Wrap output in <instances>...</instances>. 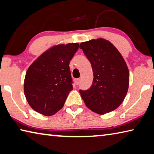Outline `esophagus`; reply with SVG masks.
I'll return each mask as SVG.
<instances>
[{"label": "esophagus", "mask_w": 154, "mask_h": 154, "mask_svg": "<svg viewBox=\"0 0 154 154\" xmlns=\"http://www.w3.org/2000/svg\"><path fill=\"white\" fill-rule=\"evenodd\" d=\"M80 79H77L76 80H75V85H79V83H80Z\"/></svg>", "instance_id": "obj_1"}]
</instances>
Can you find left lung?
Instances as JSON below:
<instances>
[{
    "instance_id": "1",
    "label": "left lung",
    "mask_w": 154,
    "mask_h": 154,
    "mask_svg": "<svg viewBox=\"0 0 154 154\" xmlns=\"http://www.w3.org/2000/svg\"><path fill=\"white\" fill-rule=\"evenodd\" d=\"M79 48L90 62L94 75L89 89L79 90L85 105L98 114L115 110L123 102L128 89L126 62L116 47L103 38L82 43Z\"/></svg>"
}]
</instances>
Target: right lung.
I'll list each match as a JSON object with an SVG mask.
<instances>
[{"instance_id":"add662e5","label":"right lung","mask_w":154,"mask_h":154,"mask_svg":"<svg viewBox=\"0 0 154 154\" xmlns=\"http://www.w3.org/2000/svg\"><path fill=\"white\" fill-rule=\"evenodd\" d=\"M78 49L77 43L54 46L28 68L24 79V94L35 111L50 116L63 107L73 89L69 63Z\"/></svg>"}]
</instances>
